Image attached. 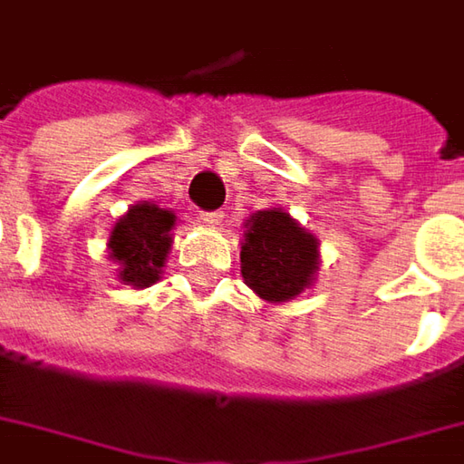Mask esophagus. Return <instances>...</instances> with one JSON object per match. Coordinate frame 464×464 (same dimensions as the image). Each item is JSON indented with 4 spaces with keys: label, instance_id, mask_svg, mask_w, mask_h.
<instances>
[{
    "label": "esophagus",
    "instance_id": "esophagus-1",
    "mask_svg": "<svg viewBox=\"0 0 464 464\" xmlns=\"http://www.w3.org/2000/svg\"><path fill=\"white\" fill-rule=\"evenodd\" d=\"M222 219H225V214H222V211H204V214H201V222L209 227H217Z\"/></svg>",
    "mask_w": 464,
    "mask_h": 464
}]
</instances>
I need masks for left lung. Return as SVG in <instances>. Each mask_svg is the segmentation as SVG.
<instances>
[{"label": "left lung", "mask_w": 464, "mask_h": 464, "mask_svg": "<svg viewBox=\"0 0 464 464\" xmlns=\"http://www.w3.org/2000/svg\"><path fill=\"white\" fill-rule=\"evenodd\" d=\"M242 278L266 301H288L312 285L319 268L316 239L281 209L257 211L247 219L242 242Z\"/></svg>", "instance_id": "8db88e82"}]
</instances>
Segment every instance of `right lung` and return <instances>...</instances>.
<instances>
[{"mask_svg":"<svg viewBox=\"0 0 464 464\" xmlns=\"http://www.w3.org/2000/svg\"><path fill=\"white\" fill-rule=\"evenodd\" d=\"M176 217L155 204H135L111 229L109 257L117 260L124 285L148 288L158 281L170 250V229Z\"/></svg>","mask_w":464,"mask_h":464,"instance_id":"obj_1","label":"right lung"}]
</instances>
